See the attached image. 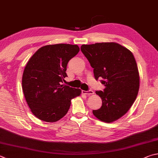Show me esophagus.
<instances>
[{"mask_svg": "<svg viewBox=\"0 0 158 158\" xmlns=\"http://www.w3.org/2000/svg\"><path fill=\"white\" fill-rule=\"evenodd\" d=\"M82 93L85 94H87V95H90V94H94V92L93 90H88V91H85V90H82Z\"/></svg>", "mask_w": 158, "mask_h": 158, "instance_id": "1", "label": "esophagus"}]
</instances>
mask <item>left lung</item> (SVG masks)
<instances>
[{
	"instance_id": "1",
	"label": "left lung",
	"mask_w": 158,
	"mask_h": 158,
	"mask_svg": "<svg viewBox=\"0 0 158 158\" xmlns=\"http://www.w3.org/2000/svg\"><path fill=\"white\" fill-rule=\"evenodd\" d=\"M96 80L102 79L104 90L96 91L102 106L93 113L102 122L116 121L127 113L135 100L139 88V75L131 52L117 43L82 45Z\"/></svg>"
}]
</instances>
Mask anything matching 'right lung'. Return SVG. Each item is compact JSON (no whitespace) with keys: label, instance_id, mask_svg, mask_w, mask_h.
I'll use <instances>...</instances> for the list:
<instances>
[{"label":"right lung","instance_id":"obj_1","mask_svg":"<svg viewBox=\"0 0 158 158\" xmlns=\"http://www.w3.org/2000/svg\"><path fill=\"white\" fill-rule=\"evenodd\" d=\"M77 45L55 44L41 47L31 57L23 74L22 88L31 113L47 122H55L69 110L71 99L81 90L62 84L68 61L77 55Z\"/></svg>","mask_w":158,"mask_h":158}]
</instances>
